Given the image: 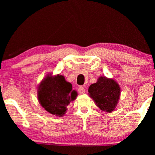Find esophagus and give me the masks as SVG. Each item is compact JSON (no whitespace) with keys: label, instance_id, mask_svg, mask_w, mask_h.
Returning a JSON list of instances; mask_svg holds the SVG:
<instances>
[{"label":"esophagus","instance_id":"obj_1","mask_svg":"<svg viewBox=\"0 0 155 155\" xmlns=\"http://www.w3.org/2000/svg\"><path fill=\"white\" fill-rule=\"evenodd\" d=\"M78 92H79V94H84L85 93V89H84L83 87H79V88H78Z\"/></svg>","mask_w":155,"mask_h":155}]
</instances>
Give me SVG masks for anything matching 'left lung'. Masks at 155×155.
Instances as JSON below:
<instances>
[{"label":"left lung","mask_w":155,"mask_h":155,"mask_svg":"<svg viewBox=\"0 0 155 155\" xmlns=\"http://www.w3.org/2000/svg\"><path fill=\"white\" fill-rule=\"evenodd\" d=\"M88 92L99 109L111 113L115 109L120 99V88L112 78L100 76L97 82L90 86Z\"/></svg>","instance_id":"left-lung-1"}]
</instances>
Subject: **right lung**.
Wrapping results in <instances>:
<instances>
[{
	"mask_svg": "<svg viewBox=\"0 0 155 155\" xmlns=\"http://www.w3.org/2000/svg\"><path fill=\"white\" fill-rule=\"evenodd\" d=\"M77 96L71 83L59 74H48L38 86L37 97L40 104L48 113L59 117L64 115L67 107Z\"/></svg>",
	"mask_w": 155,
	"mask_h": 155,
	"instance_id": "1",
	"label": "right lung"
}]
</instances>
